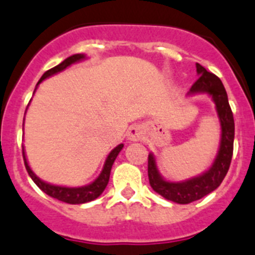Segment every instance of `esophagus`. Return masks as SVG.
Returning <instances> with one entry per match:
<instances>
[{"instance_id":"esophagus-1","label":"esophagus","mask_w":255,"mask_h":255,"mask_svg":"<svg viewBox=\"0 0 255 255\" xmlns=\"http://www.w3.org/2000/svg\"><path fill=\"white\" fill-rule=\"evenodd\" d=\"M128 138L131 140V141H137L141 138V129L136 126H132L129 129H128Z\"/></svg>"}]
</instances>
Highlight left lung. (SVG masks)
Masks as SVG:
<instances>
[{"label":"left lung","instance_id":"8db88e82","mask_svg":"<svg viewBox=\"0 0 255 255\" xmlns=\"http://www.w3.org/2000/svg\"><path fill=\"white\" fill-rule=\"evenodd\" d=\"M196 72L199 78L194 82L190 93H208L216 103L217 115L221 124L220 150L214 165L203 175L186 182H167L158 174L153 154H149L148 157V177L152 188L165 199L179 204H188L199 200L216 190L228 173L233 156L235 119L224 85L216 74L207 72L200 64H196Z\"/></svg>","mask_w":255,"mask_h":255}]
</instances>
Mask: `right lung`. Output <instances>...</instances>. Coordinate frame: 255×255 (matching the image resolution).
<instances>
[{
    "mask_svg": "<svg viewBox=\"0 0 255 255\" xmlns=\"http://www.w3.org/2000/svg\"><path fill=\"white\" fill-rule=\"evenodd\" d=\"M84 55H73L65 59L61 64L59 65H56L55 68H51L49 70H47L43 76H41L40 81H39L38 84H40L41 81L44 80V78L49 77V76H52V74L57 73V72H61L67 67H69L70 64L76 63V61H80V60L84 59ZM123 148V144L121 145H118L117 148L113 149L111 153L107 157L106 162H105V166H103L102 173L99 174V177L95 179L93 183L88 186H84V187H61V186H53L49 185V183H45L41 179H39L36 175L32 173V170L28 166V163H27L26 156H24V150L23 152V160H24V166H26V170L28 173V175L31 177V179L36 183L39 188H40L41 191H44L47 195H49L51 198H55V199L60 200V202H65L69 203V204H82V203H88L92 202V200L97 199L103 191H105V188H106L107 183H109L110 179V173H111V167H113V163L117 158V156L119 154V152Z\"/></svg>",
    "mask_w": 255,
    "mask_h": 255,
    "instance_id": "obj_1",
    "label": "right lung"
}]
</instances>
